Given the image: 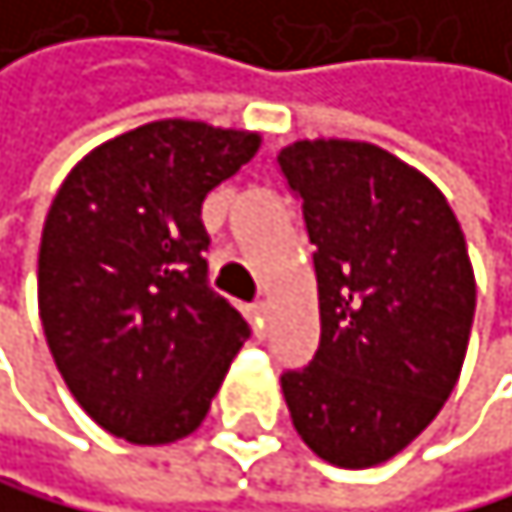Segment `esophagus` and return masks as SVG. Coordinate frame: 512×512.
I'll use <instances>...</instances> for the list:
<instances>
[{
	"label": "esophagus",
	"instance_id": "34e87169",
	"mask_svg": "<svg viewBox=\"0 0 512 512\" xmlns=\"http://www.w3.org/2000/svg\"><path fill=\"white\" fill-rule=\"evenodd\" d=\"M245 315L251 318L254 331L264 334V321H267V306H264V302H254V306H248V309H245Z\"/></svg>",
	"mask_w": 512,
	"mask_h": 512
}]
</instances>
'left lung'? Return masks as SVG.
Wrapping results in <instances>:
<instances>
[{"mask_svg":"<svg viewBox=\"0 0 512 512\" xmlns=\"http://www.w3.org/2000/svg\"><path fill=\"white\" fill-rule=\"evenodd\" d=\"M315 245L321 337L280 376L296 433L341 468L405 449L465 360L475 274L446 197L373 143L302 139L277 155Z\"/></svg>","mask_w":512,"mask_h":512,"instance_id":"obj_1","label":"left lung"}]
</instances>
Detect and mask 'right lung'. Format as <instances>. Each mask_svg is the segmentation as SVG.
Here are the masks:
<instances>
[{
    "label": "right lung",
    "instance_id": "add662e5",
    "mask_svg": "<svg viewBox=\"0 0 512 512\" xmlns=\"http://www.w3.org/2000/svg\"><path fill=\"white\" fill-rule=\"evenodd\" d=\"M258 133L155 120L88 152L40 235L37 306L85 414L136 446L194 433L248 321L206 283L203 200L254 159Z\"/></svg>",
    "mask_w": 512,
    "mask_h": 512
}]
</instances>
